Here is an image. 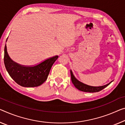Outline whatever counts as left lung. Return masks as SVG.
<instances>
[{"label": "left lung", "mask_w": 125, "mask_h": 125, "mask_svg": "<svg viewBox=\"0 0 125 125\" xmlns=\"http://www.w3.org/2000/svg\"><path fill=\"white\" fill-rule=\"evenodd\" d=\"M70 74H71V79H72V82L73 84H74L75 87L76 88H77L78 90L80 91L84 92H90V93H94V92H98L102 91V90L104 89L106 87H107L109 84L111 83V82L109 83L106 84L105 85L101 86V87H92V86H89L86 84L80 82L78 80L76 79L75 78L73 74L70 70Z\"/></svg>", "instance_id": "obj_1"}]
</instances>
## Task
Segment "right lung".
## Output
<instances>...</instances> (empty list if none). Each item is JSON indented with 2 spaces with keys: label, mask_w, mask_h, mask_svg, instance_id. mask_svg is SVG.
<instances>
[{
  "label": "right lung",
  "mask_w": 125,
  "mask_h": 125,
  "mask_svg": "<svg viewBox=\"0 0 125 125\" xmlns=\"http://www.w3.org/2000/svg\"><path fill=\"white\" fill-rule=\"evenodd\" d=\"M57 58L56 55L34 66H24L11 60L8 54L6 45L4 48V61L8 73L17 84L24 87H38L43 83Z\"/></svg>",
  "instance_id": "right-lung-1"
}]
</instances>
